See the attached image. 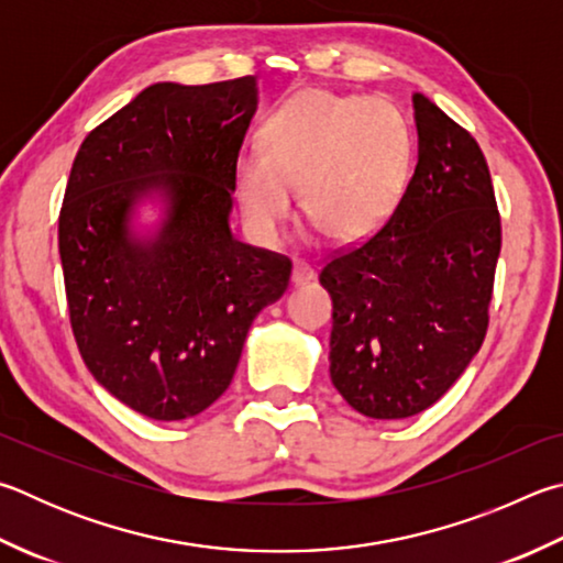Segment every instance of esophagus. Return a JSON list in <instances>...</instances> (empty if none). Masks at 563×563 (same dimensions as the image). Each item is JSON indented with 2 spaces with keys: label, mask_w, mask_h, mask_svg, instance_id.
I'll use <instances>...</instances> for the list:
<instances>
[{
  "label": "esophagus",
  "mask_w": 563,
  "mask_h": 563,
  "mask_svg": "<svg viewBox=\"0 0 563 563\" xmlns=\"http://www.w3.org/2000/svg\"><path fill=\"white\" fill-rule=\"evenodd\" d=\"M314 278V271L310 268L308 263H295L292 265V285H305V283H310Z\"/></svg>",
  "instance_id": "1"
}]
</instances>
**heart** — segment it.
<instances>
[{
    "mask_svg": "<svg viewBox=\"0 0 563 563\" xmlns=\"http://www.w3.org/2000/svg\"><path fill=\"white\" fill-rule=\"evenodd\" d=\"M258 152L233 167L249 227L275 239L300 189L305 219L336 243L369 239L401 199L411 140L406 122L382 98L336 96L310 88L273 110Z\"/></svg>",
    "mask_w": 563,
    "mask_h": 563,
    "instance_id": "obj_1",
    "label": "heart"
}]
</instances>
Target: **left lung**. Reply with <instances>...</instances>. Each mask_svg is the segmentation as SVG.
Wrapping results in <instances>:
<instances>
[{"instance_id":"left-lung-1","label":"left lung","mask_w":563,"mask_h":563,"mask_svg":"<svg viewBox=\"0 0 563 563\" xmlns=\"http://www.w3.org/2000/svg\"><path fill=\"white\" fill-rule=\"evenodd\" d=\"M418 165L384 227L324 263L330 376L382 421L433 406L483 346L503 227L483 150L413 93Z\"/></svg>"}]
</instances>
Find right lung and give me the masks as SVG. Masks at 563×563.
Segmentation results:
<instances>
[{"mask_svg":"<svg viewBox=\"0 0 563 563\" xmlns=\"http://www.w3.org/2000/svg\"><path fill=\"white\" fill-rule=\"evenodd\" d=\"M258 106L253 76L155 84L90 132L58 217L70 327L88 372L155 421L227 391L246 334L288 290L292 263L233 239V167ZM166 201L140 240V200Z\"/></svg>","mask_w":563,"mask_h":563,"instance_id":"right-lung-1","label":"right lung"}]
</instances>
